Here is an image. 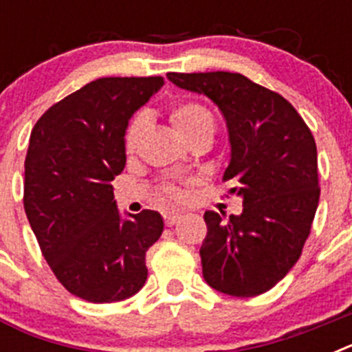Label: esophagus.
I'll return each instance as SVG.
<instances>
[{
    "label": "esophagus",
    "instance_id": "34e87169",
    "mask_svg": "<svg viewBox=\"0 0 352 352\" xmlns=\"http://www.w3.org/2000/svg\"><path fill=\"white\" fill-rule=\"evenodd\" d=\"M178 220H179V214H176V213H166V214H164V222H166L167 227H173L174 223L178 222Z\"/></svg>",
    "mask_w": 352,
    "mask_h": 352
}]
</instances>
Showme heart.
I'll use <instances>...</instances> for the list:
<instances>
[{
  "label": "heart",
  "mask_w": 352,
  "mask_h": 352,
  "mask_svg": "<svg viewBox=\"0 0 352 352\" xmlns=\"http://www.w3.org/2000/svg\"><path fill=\"white\" fill-rule=\"evenodd\" d=\"M170 125L186 142L195 138H213L214 116L206 105L195 100H179L170 104L167 111ZM144 130V120L135 116L129 121L123 133V149L126 155H133L138 149L139 139ZM160 197L169 204L182 203L183 190L176 183H166L160 186Z\"/></svg>",
  "instance_id": "heart-1"
}]
</instances>
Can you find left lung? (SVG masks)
I'll list each match as a JSON object with an SVG mask.
<instances>
[{
    "mask_svg": "<svg viewBox=\"0 0 352 352\" xmlns=\"http://www.w3.org/2000/svg\"><path fill=\"white\" fill-rule=\"evenodd\" d=\"M169 80L206 95L229 129L231 162L223 182L243 213L206 211L201 247L204 280L236 298L275 287L298 263L319 204L317 148L298 111L276 91L232 72L178 74Z\"/></svg>",
    "mask_w": 352,
    "mask_h": 352,
    "instance_id": "left-lung-1",
    "label": "left lung"
}]
</instances>
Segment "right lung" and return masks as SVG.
Wrapping results in <instances>:
<instances>
[{
	"label": "right lung",
	"instance_id": "add662e5",
	"mask_svg": "<svg viewBox=\"0 0 352 352\" xmlns=\"http://www.w3.org/2000/svg\"><path fill=\"white\" fill-rule=\"evenodd\" d=\"M164 77H102L42 114L24 160V211L60 284L89 303L141 291L146 252L164 220L142 210L121 220L111 182L125 167L129 120Z\"/></svg>",
	"mask_w": 352,
	"mask_h": 352
}]
</instances>
